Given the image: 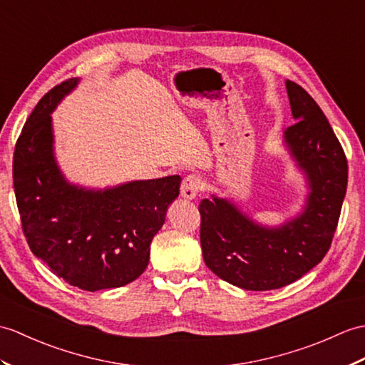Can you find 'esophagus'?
Wrapping results in <instances>:
<instances>
[{"instance_id":"34e87169","label":"esophagus","mask_w":365,"mask_h":365,"mask_svg":"<svg viewBox=\"0 0 365 365\" xmlns=\"http://www.w3.org/2000/svg\"><path fill=\"white\" fill-rule=\"evenodd\" d=\"M202 188V182L197 175H188L185 177L183 182H182V186H180V194L182 197L185 199H194L197 196V192L200 191Z\"/></svg>"}]
</instances>
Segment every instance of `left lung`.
I'll return each instance as SVG.
<instances>
[{"label": "left lung", "instance_id": "left-lung-1", "mask_svg": "<svg viewBox=\"0 0 365 365\" xmlns=\"http://www.w3.org/2000/svg\"><path fill=\"white\" fill-rule=\"evenodd\" d=\"M292 116L284 132L311 192L303 213L278 228L259 227L225 199L199 203L200 245L207 267L249 291L294 283L324 259L336 233L349 182L345 152L314 99L286 82Z\"/></svg>", "mask_w": 365, "mask_h": 365}]
</instances>
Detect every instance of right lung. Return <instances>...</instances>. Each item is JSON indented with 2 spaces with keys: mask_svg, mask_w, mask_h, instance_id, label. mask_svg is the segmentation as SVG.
Returning a JSON list of instances; mask_svg holds the SVG:
<instances>
[{
  "mask_svg": "<svg viewBox=\"0 0 365 365\" xmlns=\"http://www.w3.org/2000/svg\"><path fill=\"white\" fill-rule=\"evenodd\" d=\"M78 79L58 83L38 101L14 152V190L24 238L51 272L83 291L121 287L148 267L152 238L180 177L137 180L104 191L70 185L53 155L51 112Z\"/></svg>",
  "mask_w": 365,
  "mask_h": 365,
  "instance_id": "1",
  "label": "right lung"
}]
</instances>
